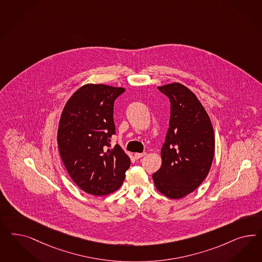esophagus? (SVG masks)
I'll list each match as a JSON object with an SVG mask.
<instances>
[{
	"instance_id": "34e87169",
	"label": "esophagus",
	"mask_w": 262,
	"mask_h": 262,
	"mask_svg": "<svg viewBox=\"0 0 262 262\" xmlns=\"http://www.w3.org/2000/svg\"><path fill=\"white\" fill-rule=\"evenodd\" d=\"M145 154H146V152H144V153H135V158L136 159H140V158L144 157Z\"/></svg>"
}]
</instances>
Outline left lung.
<instances>
[{"label":"left lung","instance_id":"8db88e82","mask_svg":"<svg viewBox=\"0 0 262 262\" xmlns=\"http://www.w3.org/2000/svg\"><path fill=\"white\" fill-rule=\"evenodd\" d=\"M170 102L162 166L152 178L169 199H181L202 184L211 167L215 138L210 118L194 93L174 83L158 88Z\"/></svg>","mask_w":262,"mask_h":262}]
</instances>
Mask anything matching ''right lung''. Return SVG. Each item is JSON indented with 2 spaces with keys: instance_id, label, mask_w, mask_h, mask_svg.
<instances>
[{
  "instance_id": "add662e5",
  "label": "right lung",
  "mask_w": 262,
  "mask_h": 262,
  "mask_svg": "<svg viewBox=\"0 0 262 262\" xmlns=\"http://www.w3.org/2000/svg\"><path fill=\"white\" fill-rule=\"evenodd\" d=\"M125 92L106 84L83 85L68 100L59 119L58 145L68 174L83 191L105 195L123 183L130 158L117 144L114 103Z\"/></svg>"
}]
</instances>
